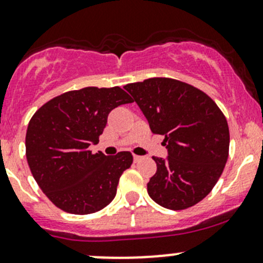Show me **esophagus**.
<instances>
[{"label": "esophagus", "mask_w": 263, "mask_h": 263, "mask_svg": "<svg viewBox=\"0 0 263 263\" xmlns=\"http://www.w3.org/2000/svg\"><path fill=\"white\" fill-rule=\"evenodd\" d=\"M141 159H142V156H139V155H134V160L136 161V163H137V161H140V160H141Z\"/></svg>", "instance_id": "1"}]
</instances>
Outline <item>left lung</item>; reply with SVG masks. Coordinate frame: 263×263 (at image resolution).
Here are the masks:
<instances>
[{"label":"left lung","mask_w":263,"mask_h":263,"mask_svg":"<svg viewBox=\"0 0 263 263\" xmlns=\"http://www.w3.org/2000/svg\"><path fill=\"white\" fill-rule=\"evenodd\" d=\"M153 134L163 135L166 158H155L147 193L158 205L183 210L206 197L229 154V127L209 95L174 79L155 78L123 86Z\"/></svg>","instance_id":"1"}]
</instances>
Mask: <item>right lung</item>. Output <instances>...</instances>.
Segmentation results:
<instances>
[{"label":"right lung","instance_id":"right-lung-1","mask_svg":"<svg viewBox=\"0 0 263 263\" xmlns=\"http://www.w3.org/2000/svg\"><path fill=\"white\" fill-rule=\"evenodd\" d=\"M121 87H84L53 98L29 122L25 137L29 168L41 190L61 210L85 215L102 210L116 197L119 177L132 154H91L108 115L132 103Z\"/></svg>","mask_w":263,"mask_h":263}]
</instances>
